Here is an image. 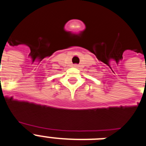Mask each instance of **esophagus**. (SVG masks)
Masks as SVG:
<instances>
[{"mask_svg":"<svg viewBox=\"0 0 146 146\" xmlns=\"http://www.w3.org/2000/svg\"><path fill=\"white\" fill-rule=\"evenodd\" d=\"M78 66H79L77 65V64H74V67H75V68H78Z\"/></svg>","mask_w":146,"mask_h":146,"instance_id":"obj_1","label":"esophagus"}]
</instances>
